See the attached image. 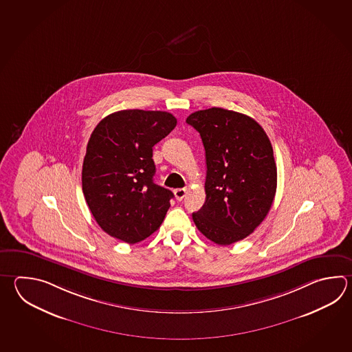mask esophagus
<instances>
[{
	"mask_svg": "<svg viewBox=\"0 0 352 352\" xmlns=\"http://www.w3.org/2000/svg\"><path fill=\"white\" fill-rule=\"evenodd\" d=\"M188 189L187 188H179V189H175L174 190V195L178 201H182L186 195H187Z\"/></svg>",
	"mask_w": 352,
	"mask_h": 352,
	"instance_id": "esophagus-1",
	"label": "esophagus"
}]
</instances>
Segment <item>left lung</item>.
I'll list each match as a JSON object with an SVG mask.
<instances>
[{"instance_id": "8db88e82", "label": "left lung", "mask_w": 352, "mask_h": 352, "mask_svg": "<svg viewBox=\"0 0 352 352\" xmlns=\"http://www.w3.org/2000/svg\"><path fill=\"white\" fill-rule=\"evenodd\" d=\"M187 122L206 151V201L193 213L197 228L228 245L250 236L272 207L277 166L272 144L254 119L227 109L195 111Z\"/></svg>"}]
</instances>
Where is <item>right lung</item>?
Wrapping results in <instances>:
<instances>
[{"instance_id": "obj_1", "label": "right lung", "mask_w": 352, "mask_h": 352, "mask_svg": "<svg viewBox=\"0 0 352 352\" xmlns=\"http://www.w3.org/2000/svg\"><path fill=\"white\" fill-rule=\"evenodd\" d=\"M177 125L166 111L122 110L94 129L82 164V193L101 230L134 244L164 221L174 194L153 177V146Z\"/></svg>"}]
</instances>
